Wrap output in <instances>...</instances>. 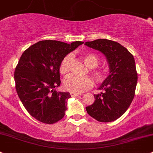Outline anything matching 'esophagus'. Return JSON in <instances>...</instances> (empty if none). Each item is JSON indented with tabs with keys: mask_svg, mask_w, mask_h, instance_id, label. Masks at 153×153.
<instances>
[{
	"mask_svg": "<svg viewBox=\"0 0 153 153\" xmlns=\"http://www.w3.org/2000/svg\"><path fill=\"white\" fill-rule=\"evenodd\" d=\"M70 94L71 97H76V96L80 95V94H79V93H74V92H71Z\"/></svg>",
	"mask_w": 153,
	"mask_h": 153,
	"instance_id": "34e87169",
	"label": "esophagus"
}]
</instances>
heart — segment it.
Wrapping results in <instances>:
<instances>
[{"instance_id": "b5f03b06", "label": "heart", "mask_w": 153, "mask_h": 153, "mask_svg": "<svg viewBox=\"0 0 153 153\" xmlns=\"http://www.w3.org/2000/svg\"><path fill=\"white\" fill-rule=\"evenodd\" d=\"M85 62L89 68H95L99 64V58L96 54L92 53H86L83 54ZM71 54L66 55L62 59L59 65V72L65 75L70 71L71 62ZM93 74L97 80H102L104 78V73L98 69L93 70ZM93 82L91 78L88 76H80L76 74L68 76L64 79L63 86L66 90L74 93H82L85 90L91 88Z\"/></svg>"}]
</instances>
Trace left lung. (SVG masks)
<instances>
[{
	"label": "left lung",
	"mask_w": 153,
	"mask_h": 153,
	"mask_svg": "<svg viewBox=\"0 0 153 153\" xmlns=\"http://www.w3.org/2000/svg\"><path fill=\"white\" fill-rule=\"evenodd\" d=\"M85 45L103 53L109 66V75L99 87L103 93L94 95L95 101L86 111L99 122H113L125 113L134 98L138 80L134 57L119 42L106 39Z\"/></svg>",
	"instance_id": "1"
}]
</instances>
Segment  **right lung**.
<instances>
[{
    "mask_svg": "<svg viewBox=\"0 0 153 153\" xmlns=\"http://www.w3.org/2000/svg\"><path fill=\"white\" fill-rule=\"evenodd\" d=\"M83 43L42 40L21 55L15 68V88L23 106L37 120L53 124L64 117L71 95L56 89L61 83L59 65L66 55Z\"/></svg>",
    "mask_w": 153,
    "mask_h": 153,
    "instance_id": "obj_1",
    "label": "right lung"
}]
</instances>
